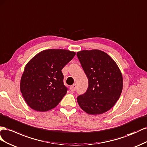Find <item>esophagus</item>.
I'll list each match as a JSON object with an SVG mask.
<instances>
[{
	"label": "esophagus",
	"instance_id": "esophagus-1",
	"mask_svg": "<svg viewBox=\"0 0 147 147\" xmlns=\"http://www.w3.org/2000/svg\"><path fill=\"white\" fill-rule=\"evenodd\" d=\"M76 84H74L73 85H72L70 87V90H71V92H74L75 90H76Z\"/></svg>",
	"mask_w": 147,
	"mask_h": 147
}]
</instances>
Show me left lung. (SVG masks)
<instances>
[{
    "mask_svg": "<svg viewBox=\"0 0 147 147\" xmlns=\"http://www.w3.org/2000/svg\"><path fill=\"white\" fill-rule=\"evenodd\" d=\"M89 80L85 94L77 102L90 115H100L110 110L118 100L123 90L122 73L115 60L100 50H84L77 52Z\"/></svg>",
    "mask_w": 147,
    "mask_h": 147,
    "instance_id": "left-lung-1",
    "label": "left lung"
}]
</instances>
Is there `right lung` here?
Masks as SVG:
<instances>
[{
    "instance_id": "right-lung-1",
    "label": "right lung",
    "mask_w": 147,
    "mask_h": 147,
    "mask_svg": "<svg viewBox=\"0 0 147 147\" xmlns=\"http://www.w3.org/2000/svg\"><path fill=\"white\" fill-rule=\"evenodd\" d=\"M75 55L68 50L47 49L28 61L21 78L20 91L29 107L44 112L58 105L67 92L61 69Z\"/></svg>"
}]
</instances>
